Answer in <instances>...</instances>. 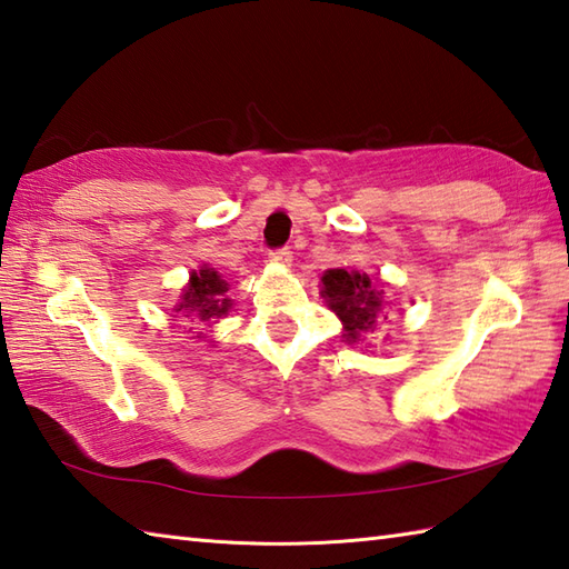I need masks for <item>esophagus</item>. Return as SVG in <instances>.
Wrapping results in <instances>:
<instances>
[{"instance_id":"esophagus-1","label":"esophagus","mask_w":569,"mask_h":569,"mask_svg":"<svg viewBox=\"0 0 569 569\" xmlns=\"http://www.w3.org/2000/svg\"><path fill=\"white\" fill-rule=\"evenodd\" d=\"M293 259V251L291 247H281V249H273L271 251V261H278V263H291Z\"/></svg>"}]
</instances>
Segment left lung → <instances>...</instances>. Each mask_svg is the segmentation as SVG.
<instances>
[{
    "mask_svg": "<svg viewBox=\"0 0 569 569\" xmlns=\"http://www.w3.org/2000/svg\"><path fill=\"white\" fill-rule=\"evenodd\" d=\"M322 298L328 300L330 310L340 316L345 325L347 342H357L361 332H367L377 322L381 310V293L371 286L367 273L332 269L322 276Z\"/></svg>",
    "mask_w": 569,
    "mask_h": 569,
    "instance_id": "1",
    "label": "left lung"
}]
</instances>
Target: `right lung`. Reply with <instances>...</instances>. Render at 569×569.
I'll return each mask as SVG.
<instances>
[{
    "mask_svg": "<svg viewBox=\"0 0 569 569\" xmlns=\"http://www.w3.org/2000/svg\"><path fill=\"white\" fill-rule=\"evenodd\" d=\"M224 293L227 283L217 276V271L202 266L200 273L190 276V286L180 296L176 312H186L183 318H188L190 322H210L214 318H222L232 308V300L224 298Z\"/></svg>",
    "mask_w": 569,
    "mask_h": 569,
    "instance_id": "right-lung-1",
    "label": "right lung"
}]
</instances>
